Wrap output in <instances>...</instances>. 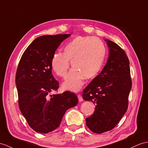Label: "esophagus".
<instances>
[{
	"instance_id": "esophagus-1",
	"label": "esophagus",
	"mask_w": 148,
	"mask_h": 148,
	"mask_svg": "<svg viewBox=\"0 0 148 148\" xmlns=\"http://www.w3.org/2000/svg\"><path fill=\"white\" fill-rule=\"evenodd\" d=\"M78 100L79 102H82L83 101V98H82V96L81 95H78Z\"/></svg>"
}]
</instances>
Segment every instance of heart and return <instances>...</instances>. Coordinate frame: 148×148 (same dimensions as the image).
<instances>
[{
  "label": "heart",
  "mask_w": 148,
  "mask_h": 148,
  "mask_svg": "<svg viewBox=\"0 0 148 148\" xmlns=\"http://www.w3.org/2000/svg\"><path fill=\"white\" fill-rule=\"evenodd\" d=\"M106 56V48L102 41L96 37L77 36L68 42L64 48V53L56 51L53 54L51 66L55 73L66 80L64 88L78 91L84 84L85 78H91L101 69Z\"/></svg>",
  "instance_id": "heart-1"
}]
</instances>
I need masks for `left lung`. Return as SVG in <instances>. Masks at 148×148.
<instances>
[{
    "mask_svg": "<svg viewBox=\"0 0 148 148\" xmlns=\"http://www.w3.org/2000/svg\"><path fill=\"white\" fill-rule=\"evenodd\" d=\"M109 48L107 63L99 75L84 90L83 99L95 104L86 124L91 131L101 134L114 128L128 107L132 87L129 60L116 43L106 39Z\"/></svg>",
    "mask_w": 148,
    "mask_h": 148,
    "instance_id": "left-lung-1",
    "label": "left lung"
}]
</instances>
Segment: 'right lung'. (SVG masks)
<instances>
[{
  "mask_svg": "<svg viewBox=\"0 0 148 148\" xmlns=\"http://www.w3.org/2000/svg\"><path fill=\"white\" fill-rule=\"evenodd\" d=\"M70 34L42 36L25 50L17 66L16 84L18 103L29 125L36 132L48 133L59 127L66 111L78 103L76 94L57 91L59 82L52 74V56Z\"/></svg>",
  "mask_w": 148,
  "mask_h": 148,
  "instance_id": "1",
  "label": "right lung"
}]
</instances>
